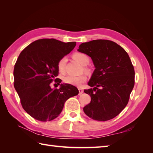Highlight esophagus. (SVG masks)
I'll return each mask as SVG.
<instances>
[{
    "mask_svg": "<svg viewBox=\"0 0 153 153\" xmlns=\"http://www.w3.org/2000/svg\"><path fill=\"white\" fill-rule=\"evenodd\" d=\"M83 93V90L82 89H79V95H82V94Z\"/></svg>",
    "mask_w": 153,
    "mask_h": 153,
    "instance_id": "obj_1",
    "label": "esophagus"
}]
</instances>
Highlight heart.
I'll list each match as a JSON object with an SVG mask.
<instances>
[{"label":"heart","mask_w":153,"mask_h":153,"mask_svg":"<svg viewBox=\"0 0 153 153\" xmlns=\"http://www.w3.org/2000/svg\"><path fill=\"white\" fill-rule=\"evenodd\" d=\"M74 58L77 60L79 62L83 65V66H85L89 62V58L86 54H84L82 53H76L74 54ZM67 62V58L66 56L62 57L58 61L57 63V67L58 69L60 72L63 73L65 71V68H66V65ZM87 79V77L85 75H81L79 76H65L63 79L64 83L68 84V85H71L73 86L76 87H80L82 86V84L85 82Z\"/></svg>","instance_id":"heart-1"}]
</instances>
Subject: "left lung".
Segmentation results:
<instances>
[{
	"label": "left lung",
	"instance_id": "left-lung-1",
	"mask_svg": "<svg viewBox=\"0 0 153 153\" xmlns=\"http://www.w3.org/2000/svg\"><path fill=\"white\" fill-rule=\"evenodd\" d=\"M88 55L95 70L85 89L91 102L83 108L87 116L97 121L115 118L128 105L135 84V71L128 54L115 42L105 39L83 43L77 49Z\"/></svg>",
	"mask_w": 153,
	"mask_h": 153
}]
</instances>
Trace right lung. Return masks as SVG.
Listing matches in <instances>:
<instances>
[{"instance_id":"right-lung-1","label":"right lung","mask_w":153,"mask_h":153,"mask_svg":"<svg viewBox=\"0 0 153 153\" xmlns=\"http://www.w3.org/2000/svg\"><path fill=\"white\" fill-rule=\"evenodd\" d=\"M76 42L64 43L55 39L35 41L19 54L14 69V85L23 108L39 121H51L59 116L65 102L78 95L76 87L61 84L51 89L54 81L60 85L58 61L69 54Z\"/></svg>"}]
</instances>
